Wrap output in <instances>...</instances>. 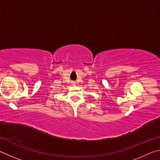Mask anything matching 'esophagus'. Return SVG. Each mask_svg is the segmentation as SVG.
Segmentation results:
<instances>
[{
	"label": "esophagus",
	"mask_w": 160,
	"mask_h": 160,
	"mask_svg": "<svg viewBox=\"0 0 160 160\" xmlns=\"http://www.w3.org/2000/svg\"><path fill=\"white\" fill-rule=\"evenodd\" d=\"M72 85H75V82H72Z\"/></svg>",
	"instance_id": "1"
}]
</instances>
